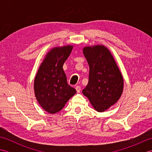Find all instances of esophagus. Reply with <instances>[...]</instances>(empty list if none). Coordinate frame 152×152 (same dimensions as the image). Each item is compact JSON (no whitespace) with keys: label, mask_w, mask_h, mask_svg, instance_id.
<instances>
[{"label":"esophagus","mask_w":152,"mask_h":152,"mask_svg":"<svg viewBox=\"0 0 152 152\" xmlns=\"http://www.w3.org/2000/svg\"><path fill=\"white\" fill-rule=\"evenodd\" d=\"M75 89H76V91H77V93H80V91H81V88H80V86H76V88H75Z\"/></svg>","instance_id":"esophagus-1"}]
</instances>
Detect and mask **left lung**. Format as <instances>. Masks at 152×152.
I'll use <instances>...</instances> for the list:
<instances>
[{
  "label": "left lung",
  "mask_w": 152,
  "mask_h": 152,
  "mask_svg": "<svg viewBox=\"0 0 152 152\" xmlns=\"http://www.w3.org/2000/svg\"><path fill=\"white\" fill-rule=\"evenodd\" d=\"M83 53L89 64V75L82 93L96 111L104 112L121 97L124 86L122 74L104 45L85 46Z\"/></svg>",
  "instance_id": "1"
}]
</instances>
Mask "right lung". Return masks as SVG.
<instances>
[{
  "instance_id": "right-lung-1",
  "label": "right lung",
  "mask_w": 152,
  "mask_h": 152,
  "mask_svg": "<svg viewBox=\"0 0 152 152\" xmlns=\"http://www.w3.org/2000/svg\"><path fill=\"white\" fill-rule=\"evenodd\" d=\"M72 49V45L51 48L45 56L35 76V96L41 107L50 114L61 111L76 93L75 89L68 84L63 68Z\"/></svg>"
}]
</instances>
